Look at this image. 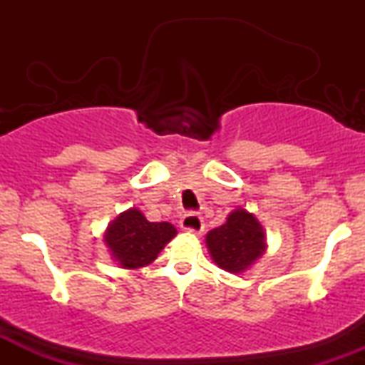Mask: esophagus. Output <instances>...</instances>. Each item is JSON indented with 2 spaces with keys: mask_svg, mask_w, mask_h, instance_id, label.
Instances as JSON below:
<instances>
[{
  "mask_svg": "<svg viewBox=\"0 0 365 365\" xmlns=\"http://www.w3.org/2000/svg\"><path fill=\"white\" fill-rule=\"evenodd\" d=\"M180 226H182V230H187V232L200 233L204 230V220L197 212H187L180 220Z\"/></svg>",
  "mask_w": 365,
  "mask_h": 365,
  "instance_id": "34e87169",
  "label": "esophagus"
}]
</instances>
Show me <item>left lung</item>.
<instances>
[{
	"label": "left lung",
	"instance_id": "left-lung-1",
	"mask_svg": "<svg viewBox=\"0 0 365 365\" xmlns=\"http://www.w3.org/2000/svg\"><path fill=\"white\" fill-rule=\"evenodd\" d=\"M206 245L221 269L240 274L266 250V235L252 212L238 207L230 212L226 223L211 230Z\"/></svg>",
	"mask_w": 365,
	"mask_h": 365
}]
</instances>
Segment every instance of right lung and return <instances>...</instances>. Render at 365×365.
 <instances>
[{
  "label": "right lung",
  "mask_w": 365,
  "mask_h": 365,
  "mask_svg": "<svg viewBox=\"0 0 365 365\" xmlns=\"http://www.w3.org/2000/svg\"><path fill=\"white\" fill-rule=\"evenodd\" d=\"M175 235L177 228L171 223H150L139 209L132 207L108 225L104 242L118 266L137 269L153 262Z\"/></svg>",
  "instance_id": "1"
}]
</instances>
